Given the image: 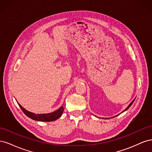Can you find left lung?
Listing matches in <instances>:
<instances>
[{
  "label": "left lung",
  "mask_w": 152,
  "mask_h": 152,
  "mask_svg": "<svg viewBox=\"0 0 152 152\" xmlns=\"http://www.w3.org/2000/svg\"><path fill=\"white\" fill-rule=\"evenodd\" d=\"M134 100H135V99H133V100H132V102H131V103H130L129 104V105H128V107H127V108H126L125 110H124V111H123L122 112H125V111H126V110H127V109H128L129 108V107H131V106L132 105V104L133 103V102H134ZM120 114H121V113H120ZM107 118H105V119H107Z\"/></svg>",
  "instance_id": "1"
}]
</instances>
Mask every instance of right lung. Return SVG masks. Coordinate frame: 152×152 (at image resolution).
<instances>
[{
    "instance_id": "right-lung-1",
    "label": "right lung",
    "mask_w": 152,
    "mask_h": 152,
    "mask_svg": "<svg viewBox=\"0 0 152 152\" xmlns=\"http://www.w3.org/2000/svg\"><path fill=\"white\" fill-rule=\"evenodd\" d=\"M18 105L20 107V108L22 110V111L24 112V113L26 115L27 117L29 118L33 119L34 121H42V122H51L56 121L58 118L61 116V115L63 112L64 110V107L62 106L61 107L58 109L56 111H54L52 113H42V114H35L32 112H30L28 110L25 109L23 107H21V105L18 103Z\"/></svg>"
}]
</instances>
